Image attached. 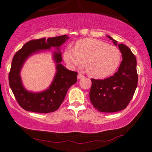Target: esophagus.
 Segmentation results:
<instances>
[{
	"label": "esophagus",
	"mask_w": 152,
	"mask_h": 152,
	"mask_svg": "<svg viewBox=\"0 0 152 152\" xmlns=\"http://www.w3.org/2000/svg\"><path fill=\"white\" fill-rule=\"evenodd\" d=\"M84 75H83L82 74V73H79L78 75H77V79L78 80H80V79H82V78H83L84 77Z\"/></svg>",
	"instance_id": "esophagus-1"
}]
</instances>
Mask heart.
Here are the masks:
<instances>
[{
    "mask_svg": "<svg viewBox=\"0 0 152 152\" xmlns=\"http://www.w3.org/2000/svg\"><path fill=\"white\" fill-rule=\"evenodd\" d=\"M64 57L72 68L81 67L86 61L88 73L95 78H104L111 75L121 61V54L118 48L93 38L78 40L75 48H66Z\"/></svg>",
    "mask_w": 152,
    "mask_h": 152,
    "instance_id": "b5f03b06",
    "label": "heart"
}]
</instances>
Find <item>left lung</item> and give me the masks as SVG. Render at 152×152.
Segmentation results:
<instances>
[{
	"label": "left lung",
	"mask_w": 152,
	"mask_h": 152,
	"mask_svg": "<svg viewBox=\"0 0 152 152\" xmlns=\"http://www.w3.org/2000/svg\"><path fill=\"white\" fill-rule=\"evenodd\" d=\"M107 37L118 45L122 61L118 70L113 76L104 80L91 79L90 100L95 109L100 112L114 113L127 107L138 85L136 58L129 48L118 44L111 37Z\"/></svg>",
	"instance_id": "8db88e82"
}]
</instances>
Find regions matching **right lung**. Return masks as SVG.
I'll return each instance as SVG.
<instances>
[{"label": "right lung", "mask_w": 152, "mask_h": 152, "mask_svg": "<svg viewBox=\"0 0 152 152\" xmlns=\"http://www.w3.org/2000/svg\"><path fill=\"white\" fill-rule=\"evenodd\" d=\"M69 38L66 35L31 40L25 43L21 49L16 52L12 61L9 72V84L14 97L20 107L28 111L48 113L55 111L65 98L68 88L77 82V72L70 71L61 64V53L59 47ZM56 47L59 53H53L56 63L55 78L49 87L39 93L29 92L22 86L20 72L22 65L30 55L42 49Z\"/></svg>", "instance_id": "add662e5"}]
</instances>
